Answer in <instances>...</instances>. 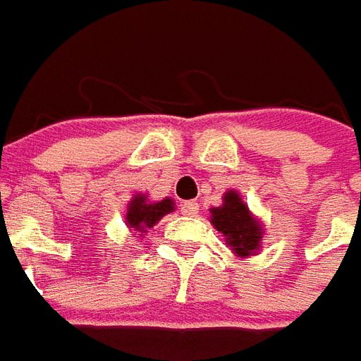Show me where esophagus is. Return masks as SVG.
Masks as SVG:
<instances>
[{
  "label": "esophagus",
  "mask_w": 361,
  "mask_h": 361,
  "mask_svg": "<svg viewBox=\"0 0 361 361\" xmlns=\"http://www.w3.org/2000/svg\"><path fill=\"white\" fill-rule=\"evenodd\" d=\"M180 209L185 212L186 216H194V214H198L200 206H198V202L196 200H188V202H183V204H180Z\"/></svg>",
  "instance_id": "esophagus-1"
}]
</instances>
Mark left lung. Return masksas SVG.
I'll return each mask as SVG.
<instances>
[{"instance_id":"obj_1","label":"left lung","mask_w":361,"mask_h":361,"mask_svg":"<svg viewBox=\"0 0 361 361\" xmlns=\"http://www.w3.org/2000/svg\"><path fill=\"white\" fill-rule=\"evenodd\" d=\"M209 221L226 237V245L235 257H255L262 249L264 226L235 188L224 194L221 206L209 209Z\"/></svg>"}]
</instances>
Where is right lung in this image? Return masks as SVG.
Here are the masks:
<instances>
[{"label": "right lung", "mask_w": 361, "mask_h": 361, "mask_svg": "<svg viewBox=\"0 0 361 361\" xmlns=\"http://www.w3.org/2000/svg\"><path fill=\"white\" fill-rule=\"evenodd\" d=\"M175 212V200L163 198L159 202L149 200V196L144 192H135L126 209V226L134 235L144 237L147 229H152L155 224H159L163 217Z\"/></svg>", "instance_id": "right-lung-1"}]
</instances>
